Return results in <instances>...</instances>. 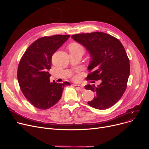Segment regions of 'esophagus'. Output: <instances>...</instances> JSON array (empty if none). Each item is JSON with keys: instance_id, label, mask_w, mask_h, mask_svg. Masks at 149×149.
<instances>
[{"instance_id": "esophagus-1", "label": "esophagus", "mask_w": 149, "mask_h": 149, "mask_svg": "<svg viewBox=\"0 0 149 149\" xmlns=\"http://www.w3.org/2000/svg\"><path fill=\"white\" fill-rule=\"evenodd\" d=\"M74 86L76 88V89H77V90L80 91H84V88L82 86H81V85H79V84H74Z\"/></svg>"}]
</instances>
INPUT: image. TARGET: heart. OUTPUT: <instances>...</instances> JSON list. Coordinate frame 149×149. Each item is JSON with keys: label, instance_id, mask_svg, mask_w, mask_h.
<instances>
[{"label": "heart", "instance_id": "heart-1", "mask_svg": "<svg viewBox=\"0 0 149 149\" xmlns=\"http://www.w3.org/2000/svg\"><path fill=\"white\" fill-rule=\"evenodd\" d=\"M69 50L73 51H79L82 53L84 52L83 46L78 43H72L69 46Z\"/></svg>", "mask_w": 149, "mask_h": 149}]
</instances>
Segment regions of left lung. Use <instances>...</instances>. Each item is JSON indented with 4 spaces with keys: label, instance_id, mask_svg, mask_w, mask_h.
<instances>
[{
    "label": "left lung",
    "instance_id": "left-lung-1",
    "mask_svg": "<svg viewBox=\"0 0 149 149\" xmlns=\"http://www.w3.org/2000/svg\"><path fill=\"white\" fill-rule=\"evenodd\" d=\"M71 37L84 46L91 56L86 80H101L97 87L85 86L86 89L95 93L88 104L100 110L112 107L124 94L130 74L129 59L124 46L118 39L102 32Z\"/></svg>",
    "mask_w": 149,
    "mask_h": 149
}]
</instances>
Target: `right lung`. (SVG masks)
Listing matches in <instances>:
<instances>
[{
	"label": "right lung",
	"instance_id": "right-lung-1",
	"mask_svg": "<svg viewBox=\"0 0 149 149\" xmlns=\"http://www.w3.org/2000/svg\"><path fill=\"white\" fill-rule=\"evenodd\" d=\"M69 35L43 37L31 44L22 56L17 69V80L25 98L33 106L48 109L60 100L68 81H50L49 70L53 54L69 38Z\"/></svg>",
	"mask_w": 149,
	"mask_h": 149
}]
</instances>
